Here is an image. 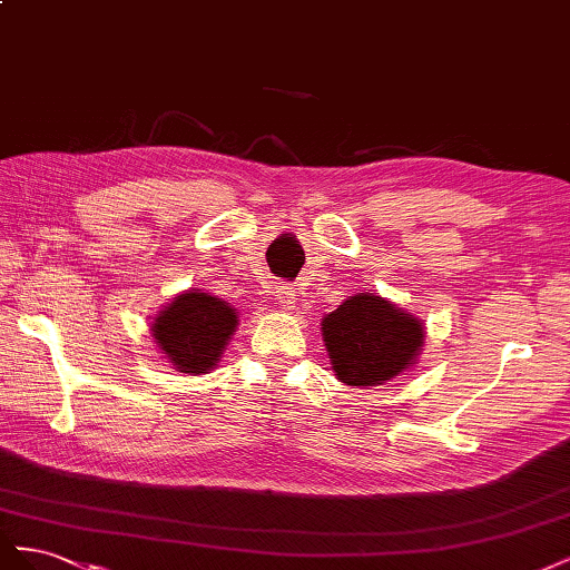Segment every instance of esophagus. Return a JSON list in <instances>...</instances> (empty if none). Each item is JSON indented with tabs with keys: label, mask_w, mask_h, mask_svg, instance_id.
I'll return each mask as SVG.
<instances>
[{
	"label": "esophagus",
	"mask_w": 570,
	"mask_h": 570,
	"mask_svg": "<svg viewBox=\"0 0 570 570\" xmlns=\"http://www.w3.org/2000/svg\"><path fill=\"white\" fill-rule=\"evenodd\" d=\"M275 299L281 302L283 308H292L297 299V292L292 285H275Z\"/></svg>",
	"instance_id": "obj_1"
}]
</instances>
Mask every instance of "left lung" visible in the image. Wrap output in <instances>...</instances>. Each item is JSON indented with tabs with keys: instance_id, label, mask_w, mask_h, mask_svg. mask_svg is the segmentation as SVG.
<instances>
[{
	"instance_id": "left-lung-1",
	"label": "left lung",
	"mask_w": 570,
	"mask_h": 570,
	"mask_svg": "<svg viewBox=\"0 0 570 570\" xmlns=\"http://www.w3.org/2000/svg\"><path fill=\"white\" fill-rule=\"evenodd\" d=\"M321 325L337 381L352 387L392 381L416 361L425 337L416 316L373 292L344 299Z\"/></svg>"
}]
</instances>
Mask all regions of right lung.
<instances>
[{"instance_id": "add662e5", "label": "right lung", "mask_w": 570, "mask_h": 570, "mask_svg": "<svg viewBox=\"0 0 570 570\" xmlns=\"http://www.w3.org/2000/svg\"><path fill=\"white\" fill-rule=\"evenodd\" d=\"M237 327V312L209 292L187 289L151 323V337L180 373H209Z\"/></svg>"}]
</instances>
